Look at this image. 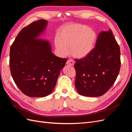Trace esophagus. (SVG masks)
I'll return each instance as SVG.
<instances>
[{
  "label": "esophagus",
  "mask_w": 132,
  "mask_h": 132,
  "mask_svg": "<svg viewBox=\"0 0 132 132\" xmlns=\"http://www.w3.org/2000/svg\"><path fill=\"white\" fill-rule=\"evenodd\" d=\"M67 64L69 65H71V66H73L74 65V62L71 59H69L68 60L67 62Z\"/></svg>",
  "instance_id": "obj_1"
}]
</instances>
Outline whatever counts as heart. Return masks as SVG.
<instances>
[{
    "label": "heart",
    "mask_w": 132,
    "mask_h": 132,
    "mask_svg": "<svg viewBox=\"0 0 132 132\" xmlns=\"http://www.w3.org/2000/svg\"><path fill=\"white\" fill-rule=\"evenodd\" d=\"M97 41L95 32L86 25L75 23L64 27L55 39V46L59 54L69 53L76 58H84L93 51Z\"/></svg>",
    "instance_id": "1"
}]
</instances>
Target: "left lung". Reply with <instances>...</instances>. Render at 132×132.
Masks as SVG:
<instances>
[{
  "label": "left lung",
  "mask_w": 132,
  "mask_h": 132,
  "mask_svg": "<svg viewBox=\"0 0 132 132\" xmlns=\"http://www.w3.org/2000/svg\"><path fill=\"white\" fill-rule=\"evenodd\" d=\"M110 29L102 31L88 56L75 60V86L78 93L98 97L113 85L121 67L120 48Z\"/></svg>",
  "instance_id": "left-lung-1"
}]
</instances>
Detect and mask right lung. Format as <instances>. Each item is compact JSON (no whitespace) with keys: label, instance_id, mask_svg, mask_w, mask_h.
<instances>
[{"label":"right lung","instance_id":"right-lung-1","mask_svg":"<svg viewBox=\"0 0 132 132\" xmlns=\"http://www.w3.org/2000/svg\"><path fill=\"white\" fill-rule=\"evenodd\" d=\"M47 24L43 19L31 23L21 30L10 47L11 76L19 89L30 97L50 95L67 61L54 55L50 42L39 38Z\"/></svg>","mask_w":132,"mask_h":132}]
</instances>
